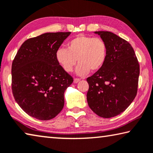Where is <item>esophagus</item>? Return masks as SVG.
I'll return each instance as SVG.
<instances>
[{
	"label": "esophagus",
	"mask_w": 153,
	"mask_h": 153,
	"mask_svg": "<svg viewBox=\"0 0 153 153\" xmlns=\"http://www.w3.org/2000/svg\"><path fill=\"white\" fill-rule=\"evenodd\" d=\"M80 80H81V79H79V78H75V79H74V83H77L79 81H80Z\"/></svg>",
	"instance_id": "1"
}]
</instances>
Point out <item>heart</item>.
Here are the masks:
<instances>
[{
	"mask_svg": "<svg viewBox=\"0 0 153 153\" xmlns=\"http://www.w3.org/2000/svg\"><path fill=\"white\" fill-rule=\"evenodd\" d=\"M108 48L100 37L80 34L67 43V48H59L56 51V59L66 72H71L78 62L76 72L83 76L90 70L94 72L100 70L107 61Z\"/></svg>",
	"mask_w": 153,
	"mask_h": 153,
	"instance_id": "1",
	"label": "heart"
}]
</instances>
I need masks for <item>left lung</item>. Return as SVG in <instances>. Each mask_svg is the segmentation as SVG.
I'll return each mask as SVG.
<instances>
[{
	"instance_id": "1",
	"label": "left lung",
	"mask_w": 153,
	"mask_h": 153,
	"mask_svg": "<svg viewBox=\"0 0 153 153\" xmlns=\"http://www.w3.org/2000/svg\"><path fill=\"white\" fill-rule=\"evenodd\" d=\"M107 44L105 65L87 81V100L98 116L109 118L125 111L137 92L140 65L133 47L109 31H96Z\"/></svg>"
}]
</instances>
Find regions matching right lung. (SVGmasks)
Wrapping results in <instances>:
<instances>
[{"mask_svg": "<svg viewBox=\"0 0 153 153\" xmlns=\"http://www.w3.org/2000/svg\"><path fill=\"white\" fill-rule=\"evenodd\" d=\"M70 32L46 33L28 39L11 65L14 99L25 113L48 120L62 111L64 91L73 82L56 59V51Z\"/></svg>", "mask_w": 153, "mask_h": 153, "instance_id": "1", "label": "right lung"}]
</instances>
